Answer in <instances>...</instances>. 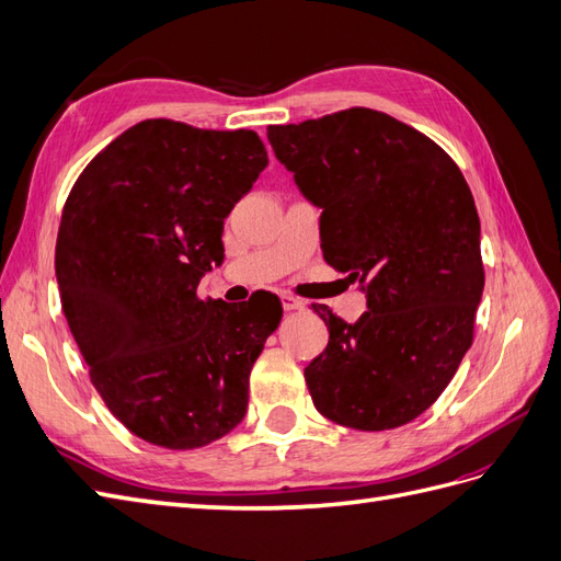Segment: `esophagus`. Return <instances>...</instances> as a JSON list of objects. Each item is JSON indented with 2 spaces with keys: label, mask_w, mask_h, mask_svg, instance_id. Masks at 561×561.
I'll use <instances>...</instances> for the list:
<instances>
[{
  "label": "esophagus",
  "mask_w": 561,
  "mask_h": 561,
  "mask_svg": "<svg viewBox=\"0 0 561 561\" xmlns=\"http://www.w3.org/2000/svg\"><path fill=\"white\" fill-rule=\"evenodd\" d=\"M280 304H283V309H285V311H297V309L301 307V301H299V299H295L293 295H285V293L280 295Z\"/></svg>",
  "instance_id": "esophagus-1"
}]
</instances>
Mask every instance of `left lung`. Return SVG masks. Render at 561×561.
<instances>
[{"mask_svg": "<svg viewBox=\"0 0 561 561\" xmlns=\"http://www.w3.org/2000/svg\"><path fill=\"white\" fill-rule=\"evenodd\" d=\"M266 135L322 210V257L367 297L353 325L313 307L330 330L304 369L316 410L355 431L404 426L439 398L472 344L484 266L470 186L443 147L377 110Z\"/></svg>", "mask_w": 561, "mask_h": 561, "instance_id": "left-lung-1", "label": "left lung"}]
</instances>
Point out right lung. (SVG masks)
Listing matches in <instances>:
<instances>
[{
    "instance_id": "obj_1",
    "label": "right lung",
    "mask_w": 561,
    "mask_h": 561,
    "mask_svg": "<svg viewBox=\"0 0 561 561\" xmlns=\"http://www.w3.org/2000/svg\"><path fill=\"white\" fill-rule=\"evenodd\" d=\"M268 163L254 130L147 118L83 168L56 241L62 313L107 410L145 443L196 449L231 433L278 328L276 295L198 299L225 260V217Z\"/></svg>"
}]
</instances>
